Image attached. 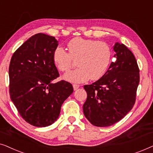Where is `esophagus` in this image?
Segmentation results:
<instances>
[{
	"label": "esophagus",
	"mask_w": 153,
	"mask_h": 153,
	"mask_svg": "<svg viewBox=\"0 0 153 153\" xmlns=\"http://www.w3.org/2000/svg\"><path fill=\"white\" fill-rule=\"evenodd\" d=\"M79 88V85H77V84L73 85V88H74V91H76V90L78 89Z\"/></svg>",
	"instance_id": "34e87169"
}]
</instances>
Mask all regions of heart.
I'll return each mask as SVG.
<instances>
[{
    "mask_svg": "<svg viewBox=\"0 0 153 153\" xmlns=\"http://www.w3.org/2000/svg\"><path fill=\"white\" fill-rule=\"evenodd\" d=\"M68 53L57 47L53 53V63L58 70L66 72L76 60L78 68L64 74L65 80L71 83H82L91 78L97 80L107 70L111 58V51L104 42L81 37L72 39L68 44Z\"/></svg>",
    "mask_w": 153,
    "mask_h": 153,
    "instance_id": "obj_1",
    "label": "heart"
}]
</instances>
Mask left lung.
Masks as SVG:
<instances>
[{"instance_id":"left-lung-1","label":"left lung","mask_w":153,"mask_h":153,"mask_svg":"<svg viewBox=\"0 0 153 153\" xmlns=\"http://www.w3.org/2000/svg\"><path fill=\"white\" fill-rule=\"evenodd\" d=\"M114 62L95 82L83 86L87 93L83 114L92 125L108 127L118 123L132 108L139 83V69L130 50L116 42Z\"/></svg>"}]
</instances>
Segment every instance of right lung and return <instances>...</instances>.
<instances>
[{"mask_svg":"<svg viewBox=\"0 0 153 153\" xmlns=\"http://www.w3.org/2000/svg\"><path fill=\"white\" fill-rule=\"evenodd\" d=\"M58 42L54 37L37 33L10 60V98L21 116L35 127L49 126L57 120L62 103L73 93L67 81L53 83L59 76L53 60Z\"/></svg>","mask_w":153,"mask_h":153,"instance_id":"1","label":"right lung"}]
</instances>
